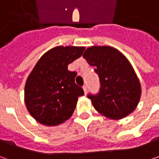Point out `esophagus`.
<instances>
[{
  "instance_id": "34e87169",
  "label": "esophagus",
  "mask_w": 159,
  "mask_h": 159,
  "mask_svg": "<svg viewBox=\"0 0 159 159\" xmlns=\"http://www.w3.org/2000/svg\"><path fill=\"white\" fill-rule=\"evenodd\" d=\"M83 90H84L85 95H87V93H88V87H87V86H84V87H83Z\"/></svg>"
}]
</instances>
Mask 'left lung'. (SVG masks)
Segmentation results:
<instances>
[{
  "label": "left lung",
  "mask_w": 159,
  "mask_h": 159,
  "mask_svg": "<svg viewBox=\"0 0 159 159\" xmlns=\"http://www.w3.org/2000/svg\"><path fill=\"white\" fill-rule=\"evenodd\" d=\"M83 57L100 79V91L89 95L93 106L99 113L111 119H121L137 107L142 88L128 59L118 49L109 46H92Z\"/></svg>",
  "instance_id": "left-lung-1"
}]
</instances>
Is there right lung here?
<instances>
[{
    "mask_svg": "<svg viewBox=\"0 0 159 159\" xmlns=\"http://www.w3.org/2000/svg\"><path fill=\"white\" fill-rule=\"evenodd\" d=\"M84 47L58 46L46 52L29 74L25 102L29 113L40 124L58 125L70 118L78 98L84 95L75 83V71L68 64L82 56Z\"/></svg>",
    "mask_w": 159,
    "mask_h": 159,
    "instance_id": "1",
    "label": "right lung"
}]
</instances>
